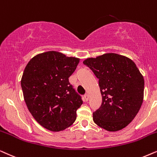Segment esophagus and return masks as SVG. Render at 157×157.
<instances>
[{
	"instance_id": "34e87169",
	"label": "esophagus",
	"mask_w": 157,
	"mask_h": 157,
	"mask_svg": "<svg viewBox=\"0 0 157 157\" xmlns=\"http://www.w3.org/2000/svg\"><path fill=\"white\" fill-rule=\"evenodd\" d=\"M84 98H85V100H86V101H87V100H88V99H89V95H87V94H85V95H84Z\"/></svg>"
}]
</instances>
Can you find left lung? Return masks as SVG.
Masks as SVG:
<instances>
[{
  "label": "left lung",
  "instance_id": "8db88e82",
  "mask_svg": "<svg viewBox=\"0 0 157 157\" xmlns=\"http://www.w3.org/2000/svg\"><path fill=\"white\" fill-rule=\"evenodd\" d=\"M99 80L103 101L93 112V121L108 131L128 126L139 111L144 99V80L129 58L108 53L83 62Z\"/></svg>",
  "mask_w": 157,
  "mask_h": 157
}]
</instances>
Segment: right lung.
I'll use <instances>...</instances> for the list:
<instances>
[{"label": "right lung", "mask_w": 157, "mask_h": 157, "mask_svg": "<svg viewBox=\"0 0 157 157\" xmlns=\"http://www.w3.org/2000/svg\"><path fill=\"white\" fill-rule=\"evenodd\" d=\"M80 59L57 52H47L33 57L21 81L24 100L33 118L44 128L60 131L77 118L82 97L69 82Z\"/></svg>", "instance_id": "add662e5"}]
</instances>
